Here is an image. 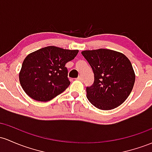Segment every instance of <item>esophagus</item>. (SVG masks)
I'll use <instances>...</instances> for the list:
<instances>
[{
	"label": "esophagus",
	"instance_id": "obj_1",
	"mask_svg": "<svg viewBox=\"0 0 152 152\" xmlns=\"http://www.w3.org/2000/svg\"><path fill=\"white\" fill-rule=\"evenodd\" d=\"M78 79V80H79V81H83V78L81 77V76H79V77H78V79Z\"/></svg>",
	"mask_w": 152,
	"mask_h": 152
}]
</instances>
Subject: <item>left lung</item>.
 I'll use <instances>...</instances> for the list:
<instances>
[{"mask_svg":"<svg viewBox=\"0 0 152 152\" xmlns=\"http://www.w3.org/2000/svg\"><path fill=\"white\" fill-rule=\"evenodd\" d=\"M81 54L94 74L92 86L86 87V97L94 107L109 110L123 104L132 91L134 71L123 53L109 49L84 50Z\"/></svg>","mask_w":152,"mask_h":152,"instance_id":"left-lung-1","label":"left lung"}]
</instances>
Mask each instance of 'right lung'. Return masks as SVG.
Segmentation results:
<instances>
[{
	"label": "right lung",
	"instance_id": "right-lung-1",
	"mask_svg": "<svg viewBox=\"0 0 152 152\" xmlns=\"http://www.w3.org/2000/svg\"><path fill=\"white\" fill-rule=\"evenodd\" d=\"M79 53L48 46L28 55L19 72V81L26 94L36 101L48 102L68 88V69L65 65Z\"/></svg>",
	"mask_w": 152,
	"mask_h": 152
}]
</instances>
